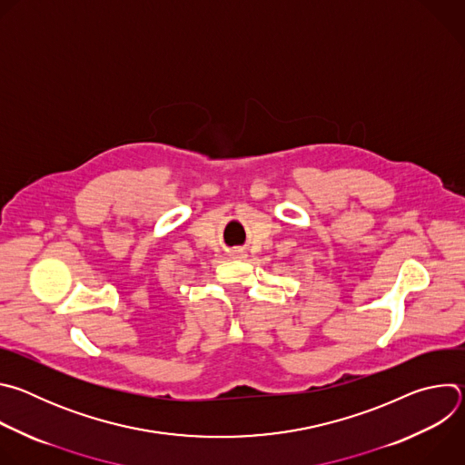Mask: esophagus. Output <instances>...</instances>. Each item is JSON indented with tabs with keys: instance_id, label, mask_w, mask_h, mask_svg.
I'll return each mask as SVG.
<instances>
[{
	"instance_id": "obj_1",
	"label": "esophagus",
	"mask_w": 465,
	"mask_h": 465,
	"mask_svg": "<svg viewBox=\"0 0 465 465\" xmlns=\"http://www.w3.org/2000/svg\"><path fill=\"white\" fill-rule=\"evenodd\" d=\"M239 255H242V253H239Z\"/></svg>"
}]
</instances>
